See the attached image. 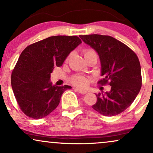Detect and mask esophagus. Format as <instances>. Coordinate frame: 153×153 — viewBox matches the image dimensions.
<instances>
[{"label": "esophagus", "mask_w": 153, "mask_h": 153, "mask_svg": "<svg viewBox=\"0 0 153 153\" xmlns=\"http://www.w3.org/2000/svg\"><path fill=\"white\" fill-rule=\"evenodd\" d=\"M74 91H77V92L80 93V94H85L87 93L86 91L82 90V89H80V88H74Z\"/></svg>", "instance_id": "obj_1"}]
</instances>
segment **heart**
<instances>
[{
  "instance_id": "heart-1",
  "label": "heart",
  "mask_w": 153,
  "mask_h": 153,
  "mask_svg": "<svg viewBox=\"0 0 153 153\" xmlns=\"http://www.w3.org/2000/svg\"><path fill=\"white\" fill-rule=\"evenodd\" d=\"M83 54L84 57H85V59L88 58H90V57H96L97 58V53L94 50L91 48H86L83 50ZM70 57H71V54L68 56L67 57L66 61H68ZM71 81L73 85H76L78 87H85L86 86L88 82L89 81V78H88L86 76H84L82 75H75L71 77Z\"/></svg>"
}]
</instances>
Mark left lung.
<instances>
[{"label":"left lung","instance_id":"1","mask_svg":"<svg viewBox=\"0 0 153 153\" xmlns=\"http://www.w3.org/2000/svg\"><path fill=\"white\" fill-rule=\"evenodd\" d=\"M99 55L101 75L99 84L111 85V91L96 95L92 108L106 117H113L126 110L134 101L142 86L141 67L137 54L115 38L106 35H80Z\"/></svg>","mask_w":153,"mask_h":153}]
</instances>
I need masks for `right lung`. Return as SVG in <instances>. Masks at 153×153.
<instances>
[{"instance_id": "right-lung-1", "label": "right lung", "mask_w": 153, "mask_h": 153, "mask_svg": "<svg viewBox=\"0 0 153 153\" xmlns=\"http://www.w3.org/2000/svg\"><path fill=\"white\" fill-rule=\"evenodd\" d=\"M81 42L77 36H53L24 49L11 73L12 89L24 114L39 119L57 108L71 86L53 85L50 74Z\"/></svg>"}]
</instances>
